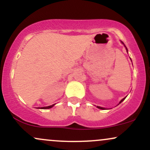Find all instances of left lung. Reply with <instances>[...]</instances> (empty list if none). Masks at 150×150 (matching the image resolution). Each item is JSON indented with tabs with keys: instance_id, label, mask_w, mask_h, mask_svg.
Segmentation results:
<instances>
[{
	"instance_id": "obj_1",
	"label": "left lung",
	"mask_w": 150,
	"mask_h": 150,
	"mask_svg": "<svg viewBox=\"0 0 150 150\" xmlns=\"http://www.w3.org/2000/svg\"><path fill=\"white\" fill-rule=\"evenodd\" d=\"M126 50H127V51H128V49H126ZM125 99V98H123V99H122V100H120V103H119V104H120V103H121L122 102V101H123V100H124V99ZM97 108H100V109H103V110H104V109H105V108H102V107H100V106H97Z\"/></svg>"
}]
</instances>
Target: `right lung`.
<instances>
[{"mask_svg": "<svg viewBox=\"0 0 150 150\" xmlns=\"http://www.w3.org/2000/svg\"><path fill=\"white\" fill-rule=\"evenodd\" d=\"M53 106H54V104H53V105H51V106H46V107H41L40 108H50L53 107Z\"/></svg>", "mask_w": 150, "mask_h": 150, "instance_id": "add662e5", "label": "right lung"}]
</instances>
